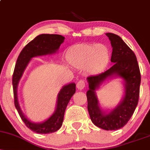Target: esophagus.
<instances>
[{
	"instance_id": "obj_1",
	"label": "esophagus",
	"mask_w": 150,
	"mask_h": 150,
	"mask_svg": "<svg viewBox=\"0 0 150 150\" xmlns=\"http://www.w3.org/2000/svg\"><path fill=\"white\" fill-rule=\"evenodd\" d=\"M86 85V82L85 80H81L80 81H78L77 83V88L79 89V90H82L85 87Z\"/></svg>"
}]
</instances>
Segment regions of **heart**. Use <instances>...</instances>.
I'll use <instances>...</instances> for the list:
<instances>
[{
	"instance_id": "1",
	"label": "heart",
	"mask_w": 150,
	"mask_h": 150,
	"mask_svg": "<svg viewBox=\"0 0 150 150\" xmlns=\"http://www.w3.org/2000/svg\"><path fill=\"white\" fill-rule=\"evenodd\" d=\"M109 58V49L101 44H78L70 48L67 52V59L70 65L78 69L84 68L86 73L91 75L104 69Z\"/></svg>"
}]
</instances>
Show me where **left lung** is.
<instances>
[{"instance_id": "8db88e82", "label": "left lung", "mask_w": 150, "mask_h": 150, "mask_svg": "<svg viewBox=\"0 0 150 150\" xmlns=\"http://www.w3.org/2000/svg\"><path fill=\"white\" fill-rule=\"evenodd\" d=\"M106 35L109 38L113 48L111 61L113 64L104 73L87 77V109L94 125L104 130H116L124 126L135 111L140 95L141 75L133 51L119 36L112 33H106ZM114 75L125 80V94L120 104L106 114L99 107L95 90L105 79Z\"/></svg>"}]
</instances>
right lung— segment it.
I'll return each instance as SVG.
<instances>
[{
  "label": "right lung",
  "instance_id": "1",
  "mask_svg": "<svg viewBox=\"0 0 150 150\" xmlns=\"http://www.w3.org/2000/svg\"><path fill=\"white\" fill-rule=\"evenodd\" d=\"M64 39L65 37L59 34H43L37 36L23 48L15 64L13 75V94L15 108L18 110L19 115L26 126L37 133H51L57 131L61 128L63 124L65 108L71 97L75 93L76 85L75 83H70L63 86L58 94L57 105L53 114L43 123H35L29 120L23 114L19 105L18 99L19 81L32 58L56 53L59 49L61 44L64 42Z\"/></svg>",
  "mask_w": 150,
  "mask_h": 150
}]
</instances>
